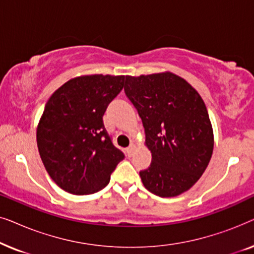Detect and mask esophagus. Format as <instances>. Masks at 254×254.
<instances>
[{
  "label": "esophagus",
  "mask_w": 254,
  "mask_h": 254,
  "mask_svg": "<svg viewBox=\"0 0 254 254\" xmlns=\"http://www.w3.org/2000/svg\"><path fill=\"white\" fill-rule=\"evenodd\" d=\"M135 149H136V145H135L134 143H131V144L129 145V147L127 148V155L129 156V157H130V156H133Z\"/></svg>",
  "instance_id": "1"
}]
</instances>
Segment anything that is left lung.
<instances>
[{"mask_svg":"<svg viewBox=\"0 0 254 254\" xmlns=\"http://www.w3.org/2000/svg\"><path fill=\"white\" fill-rule=\"evenodd\" d=\"M125 92L145 130L151 164L140 172L149 192L172 197L189 190L213 155L214 131L199 92L171 71L126 76Z\"/></svg>","mask_w":254,"mask_h":254,"instance_id":"1","label":"left lung"}]
</instances>
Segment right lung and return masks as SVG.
Segmentation results:
<instances>
[{
	"label": "right lung",
	"instance_id": "1",
	"mask_svg": "<svg viewBox=\"0 0 254 254\" xmlns=\"http://www.w3.org/2000/svg\"><path fill=\"white\" fill-rule=\"evenodd\" d=\"M124 82V75L77 76L47 100L37 127L38 150L48 175L65 192H98L124 159L103 123L107 105Z\"/></svg>",
	"mask_w": 254,
	"mask_h": 254
}]
</instances>
